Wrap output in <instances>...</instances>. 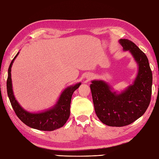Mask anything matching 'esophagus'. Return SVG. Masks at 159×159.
Returning a JSON list of instances; mask_svg holds the SVG:
<instances>
[{
  "mask_svg": "<svg viewBox=\"0 0 159 159\" xmlns=\"http://www.w3.org/2000/svg\"><path fill=\"white\" fill-rule=\"evenodd\" d=\"M91 78H92V75H90L88 79H91Z\"/></svg>",
  "mask_w": 159,
  "mask_h": 159,
  "instance_id": "1",
  "label": "esophagus"
}]
</instances>
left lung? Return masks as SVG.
Instances as JSON below:
<instances>
[{
    "mask_svg": "<svg viewBox=\"0 0 159 159\" xmlns=\"http://www.w3.org/2000/svg\"><path fill=\"white\" fill-rule=\"evenodd\" d=\"M124 51H129L138 64L133 83L120 92L113 91L103 80H93L90 85L95 111L102 123L123 127L141 117L150 103L152 73L148 59L136 45L128 39H120Z\"/></svg>",
    "mask_w": 159,
    "mask_h": 159,
    "instance_id": "left-lung-1",
    "label": "left lung"
}]
</instances>
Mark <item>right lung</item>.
<instances>
[{"label":"right lung","mask_w":159,"mask_h":159,"mask_svg":"<svg viewBox=\"0 0 159 159\" xmlns=\"http://www.w3.org/2000/svg\"><path fill=\"white\" fill-rule=\"evenodd\" d=\"M19 54H16L11 61L8 69L7 91L13 109L20 120L28 127L41 131H53L64 126L70 116V107L72 95L80 87L81 82L66 88L59 96L56 104L48 109L41 112H29L20 105L15 98L11 77V68L13 63Z\"/></svg>","instance_id":"1"}]
</instances>
